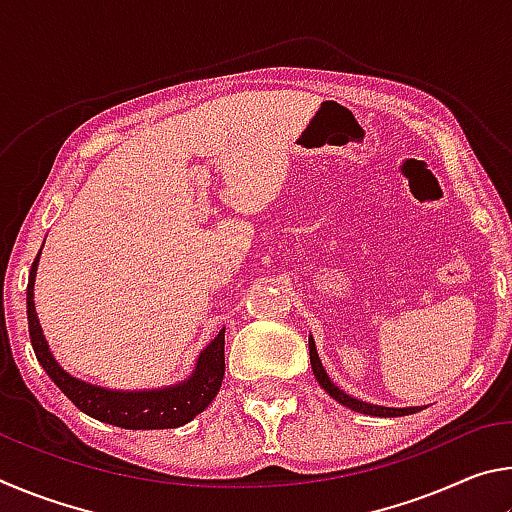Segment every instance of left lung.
Wrapping results in <instances>:
<instances>
[{
	"mask_svg": "<svg viewBox=\"0 0 512 512\" xmlns=\"http://www.w3.org/2000/svg\"><path fill=\"white\" fill-rule=\"evenodd\" d=\"M309 359H311V370H314V377L318 379V384L325 388V393H329L336 402H341L343 406H348V409H352V411L363 413V415H377V418H400V415H411V413L422 409V406H409V409H391V406H377V404L361 402V400H357V397H352L345 391H341V388L336 386L332 379H329V375L323 368V363H320L318 352H316V343H314V339H311V336H309Z\"/></svg>",
	"mask_w": 512,
	"mask_h": 512,
	"instance_id": "left-lung-1",
	"label": "left lung"
}]
</instances>
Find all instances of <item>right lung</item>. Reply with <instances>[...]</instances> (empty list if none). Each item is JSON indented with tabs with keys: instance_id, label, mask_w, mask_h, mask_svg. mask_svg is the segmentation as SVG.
<instances>
[{
	"instance_id": "obj_1",
	"label": "right lung",
	"mask_w": 512,
	"mask_h": 512,
	"mask_svg": "<svg viewBox=\"0 0 512 512\" xmlns=\"http://www.w3.org/2000/svg\"><path fill=\"white\" fill-rule=\"evenodd\" d=\"M40 253L33 259L27 287V316L29 336L33 352L45 368L51 381L63 391L74 406H79L90 418L115 424L121 429H176L194 420L203 413L216 397L225 372V329L214 336V341L198 354L192 377L167 388H153V391H110L88 384L69 375L58 366L54 354L49 352L45 334H42L40 320L33 305V284H36Z\"/></svg>"
}]
</instances>
